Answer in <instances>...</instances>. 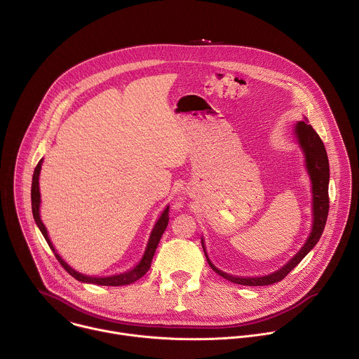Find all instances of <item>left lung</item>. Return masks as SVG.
Listing matches in <instances>:
<instances>
[{"instance_id": "8db88e82", "label": "left lung", "mask_w": 359, "mask_h": 359, "mask_svg": "<svg viewBox=\"0 0 359 359\" xmlns=\"http://www.w3.org/2000/svg\"><path fill=\"white\" fill-rule=\"evenodd\" d=\"M296 137L304 151L306 155V166L309 170V175L311 177L313 183V229L310 232V236L304 247L299 251V254L282 269L278 272L268 275V276H261V278H236L226 275L221 271H218L207 258L205 250V258L211 269L222 276L224 279L236 283V285H244V286H268L280 282L285 279L299 264L300 261L314 248V245L318 243L320 236L324 231L327 215H328V208H330V197H328V180H330V166H328V158L325 152V147L318 137V134L313 130L311 126H309L304 121H300L296 124ZM204 248V244H203Z\"/></svg>"}]
</instances>
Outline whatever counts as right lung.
<instances>
[{
    "label": "right lung",
    "instance_id": "1",
    "mask_svg": "<svg viewBox=\"0 0 359 359\" xmlns=\"http://www.w3.org/2000/svg\"><path fill=\"white\" fill-rule=\"evenodd\" d=\"M41 166H42V159L38 162L36 168H35V172H34V177H32V190H31V200H32V214H34V218L42 232V235L45 236V240L48 243V245L50 247V250L53 251L56 259L59 261V264L65 268L66 272H69L74 279L80 280V282H86V283H94V285H101V286H124V285H130L133 282H137L138 279H141L151 268V264H152V258L155 255V251L158 248V244L161 241L162 238V233L165 232L166 226H168V222H169V207L165 208V211L162 212L161 218L158 219L156 225L154 226V231L151 233V238H149V243H148V247H147V251H145V255L142 258V261L130 272H126L123 275H116V276H107V278H91V276H84L81 273H77L74 269H72L59 255L57 252L55 251L49 236H48V231L39 217V204H41V193H39V173H41Z\"/></svg>",
    "mask_w": 359,
    "mask_h": 359
}]
</instances>
